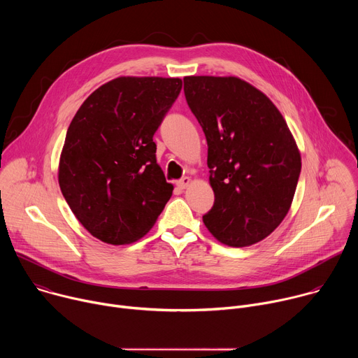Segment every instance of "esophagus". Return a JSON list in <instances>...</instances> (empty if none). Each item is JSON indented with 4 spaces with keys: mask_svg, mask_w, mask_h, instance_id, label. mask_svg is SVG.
<instances>
[{
    "mask_svg": "<svg viewBox=\"0 0 358 358\" xmlns=\"http://www.w3.org/2000/svg\"><path fill=\"white\" fill-rule=\"evenodd\" d=\"M189 182H191V178H189V177H182L181 180L177 181V187L181 188V189H184V188H187V187L189 185Z\"/></svg>",
    "mask_w": 358,
    "mask_h": 358,
    "instance_id": "obj_1",
    "label": "esophagus"
}]
</instances>
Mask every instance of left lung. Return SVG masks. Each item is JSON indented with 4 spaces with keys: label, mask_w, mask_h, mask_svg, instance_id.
<instances>
[{
    "label": "left lung",
    "mask_w": 358,
    "mask_h": 358,
    "mask_svg": "<svg viewBox=\"0 0 358 358\" xmlns=\"http://www.w3.org/2000/svg\"><path fill=\"white\" fill-rule=\"evenodd\" d=\"M184 93L208 144L215 201L203 224L228 246L265 239L286 217L301 170L283 116L235 76H185Z\"/></svg>",
    "instance_id": "left-lung-1"
}]
</instances>
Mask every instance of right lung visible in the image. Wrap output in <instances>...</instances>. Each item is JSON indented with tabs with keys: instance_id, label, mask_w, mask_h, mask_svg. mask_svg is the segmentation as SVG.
<instances>
[{
	"instance_id": "obj_1",
	"label": "right lung",
	"mask_w": 358,
	"mask_h": 358,
	"mask_svg": "<svg viewBox=\"0 0 358 358\" xmlns=\"http://www.w3.org/2000/svg\"><path fill=\"white\" fill-rule=\"evenodd\" d=\"M182 87L178 78H116L76 112L59 160V187L97 239L131 243L155 225L173 194L152 136Z\"/></svg>"
}]
</instances>
